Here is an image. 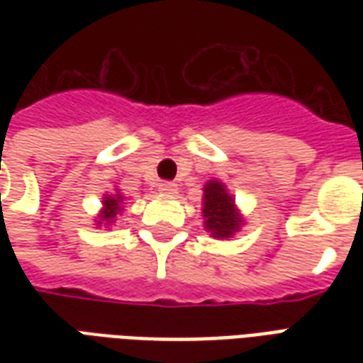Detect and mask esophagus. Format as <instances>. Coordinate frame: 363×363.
Listing matches in <instances>:
<instances>
[{"mask_svg": "<svg viewBox=\"0 0 363 363\" xmlns=\"http://www.w3.org/2000/svg\"><path fill=\"white\" fill-rule=\"evenodd\" d=\"M159 190L165 192V194H174V192H177V184H174V182H161V184H159Z\"/></svg>", "mask_w": 363, "mask_h": 363, "instance_id": "1", "label": "esophagus"}]
</instances>
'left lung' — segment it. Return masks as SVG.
<instances>
[{
  "label": "left lung",
  "instance_id": "1",
  "mask_svg": "<svg viewBox=\"0 0 363 363\" xmlns=\"http://www.w3.org/2000/svg\"><path fill=\"white\" fill-rule=\"evenodd\" d=\"M204 220L206 229L213 237H231L241 225V218L235 212V200L225 192V186L218 181H210L204 189Z\"/></svg>",
  "mask_w": 363,
  "mask_h": 363
}]
</instances>
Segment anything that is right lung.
I'll return each mask as SVG.
<instances>
[{
    "mask_svg": "<svg viewBox=\"0 0 363 363\" xmlns=\"http://www.w3.org/2000/svg\"><path fill=\"white\" fill-rule=\"evenodd\" d=\"M120 202H122V196L116 194V196H106L103 200V212H101V220L106 221V223H111L114 218H116V213L120 212ZM101 223V221H99Z\"/></svg>",
    "mask_w": 363,
    "mask_h": 363,
    "instance_id": "right-lung-1",
    "label": "right lung"
}]
</instances>
